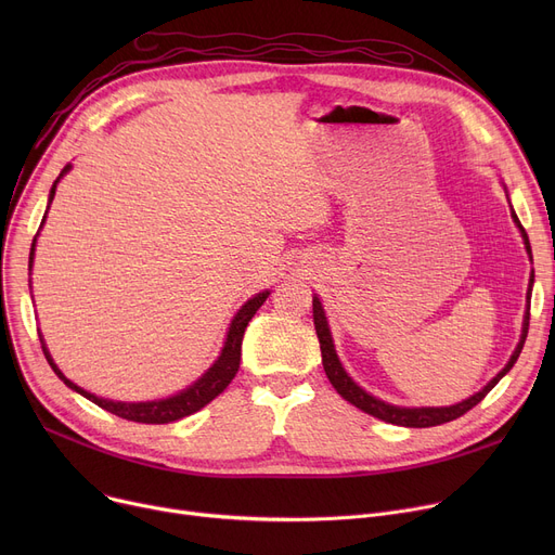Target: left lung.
Listing matches in <instances>:
<instances>
[{
    "label": "left lung",
    "instance_id": "8db88e82",
    "mask_svg": "<svg viewBox=\"0 0 555 555\" xmlns=\"http://www.w3.org/2000/svg\"><path fill=\"white\" fill-rule=\"evenodd\" d=\"M506 191V186H504ZM506 199H508V191H506ZM511 204V199H508ZM511 218L513 222L517 224V229L521 231V241H524V247H527V254L529 258L533 260L531 256V243H529V236L527 231H524V227L519 224L513 207H511ZM533 281H535V274L531 272V279H529V289H527V312H524V322H521V335H519V341L515 346V351L511 356V360L506 362V366L492 377V380L479 389L477 393H473L470 398H465L456 404H450V406H400V404H391V402H385L380 398L371 396L369 391H364L351 375L346 373V369L341 366L339 358H337V351H335V344H333V335H331V328H328V319H326V312H324V306L322 301H319V297L314 295L312 297V317H314V331H317V337H319V348H322V362H324V371L328 375L331 385L335 387V391L348 400L351 404H356L358 410H362L364 414H371L375 418H380L385 423H391V425H402V427H434V425H443V423H450L459 416H463L465 412H470L475 404H479L486 393L498 385L502 377L513 369V364L517 362L519 353H521V346L524 341H527V333H529V310H531V289H533Z\"/></svg>",
    "mask_w": 555,
    "mask_h": 555
}]
</instances>
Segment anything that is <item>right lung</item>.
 I'll return each mask as SVG.
<instances>
[{
  "instance_id": "obj_1",
  "label": "right lung",
  "mask_w": 555,
  "mask_h": 555,
  "mask_svg": "<svg viewBox=\"0 0 555 555\" xmlns=\"http://www.w3.org/2000/svg\"><path fill=\"white\" fill-rule=\"evenodd\" d=\"M72 170V164H67L61 175H57V180L53 182L51 191H49V204L53 202V195H55V186L57 182H61L65 175ZM49 211V207H47ZM47 211H44V218H42V224L47 220ZM40 224V227H42ZM36 241H38V233L34 238V245H31V254H28V268H34V256H36ZM270 297V289H266V293H258L254 295L251 299L245 301V306L236 312V317L231 319L229 324V331H227V339H224V346L222 351L218 356V360L202 373V377H197V380L193 385H189L186 389H182L180 393L175 396H168V398H159V400H145V402H121V400H107V398H101V396H94L90 391H85L82 387H78L76 383H72L69 377L57 369V364L53 362L49 348L42 339V333L40 335V344H42V351H44V358L49 362V366L53 369V373L61 377V380L76 393H80L82 398L92 400L94 404H99L101 410L109 412V414H116L121 416L126 421H134V423H145V425H164V423H172V421H180L184 416H191L195 412H199L204 404H209L216 396H220L227 385L233 380V375L238 373V366H241V346H243V335H245V328L247 324L251 322V317L256 314V310L266 304V299Z\"/></svg>"
}]
</instances>
